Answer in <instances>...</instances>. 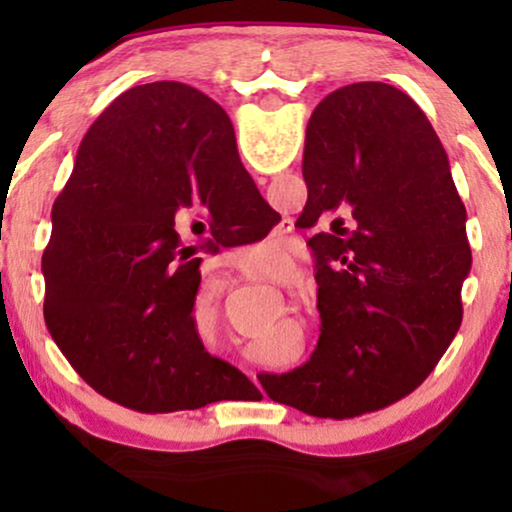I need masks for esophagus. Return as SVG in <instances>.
I'll list each match as a JSON object with an SVG mask.
<instances>
[{"label": "esophagus", "mask_w": 512, "mask_h": 512, "mask_svg": "<svg viewBox=\"0 0 512 512\" xmlns=\"http://www.w3.org/2000/svg\"><path fill=\"white\" fill-rule=\"evenodd\" d=\"M276 286H279L286 296H308V289H305L303 281L289 279V276H286V279H276Z\"/></svg>", "instance_id": "34e87169"}]
</instances>
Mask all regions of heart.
<instances>
[{"mask_svg": "<svg viewBox=\"0 0 512 512\" xmlns=\"http://www.w3.org/2000/svg\"><path fill=\"white\" fill-rule=\"evenodd\" d=\"M240 257H243L245 262L257 264V267L279 272V269H284L286 264L291 262L293 238L281 233L279 228H274V231L267 233L264 238L248 240V243L240 248Z\"/></svg>", "mask_w": 512, "mask_h": 512, "instance_id": "1", "label": "heart"}]
</instances>
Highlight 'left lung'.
Segmentation results:
<instances>
[{
  "mask_svg": "<svg viewBox=\"0 0 512 512\" xmlns=\"http://www.w3.org/2000/svg\"><path fill=\"white\" fill-rule=\"evenodd\" d=\"M315 414L354 419L414 392L455 337L469 272L464 204L431 125L397 88L354 84L305 129Z\"/></svg>",
  "mask_w": 512,
  "mask_h": 512,
  "instance_id": "left-lung-1",
  "label": "left lung"
}]
</instances>
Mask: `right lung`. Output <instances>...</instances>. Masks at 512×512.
<instances>
[{
  "instance_id": "1",
  "label": "right lung",
  "mask_w": 512,
  "mask_h": 512,
  "mask_svg": "<svg viewBox=\"0 0 512 512\" xmlns=\"http://www.w3.org/2000/svg\"><path fill=\"white\" fill-rule=\"evenodd\" d=\"M221 199H255L231 117L161 81L127 91L88 127L52 204L43 260L69 361L134 414H197L236 380V366L204 349L195 317Z\"/></svg>"
}]
</instances>
